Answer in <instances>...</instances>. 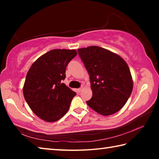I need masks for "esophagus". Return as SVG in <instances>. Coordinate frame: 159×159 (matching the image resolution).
Returning a JSON list of instances; mask_svg holds the SVG:
<instances>
[{
    "label": "esophagus",
    "instance_id": "esophagus-1",
    "mask_svg": "<svg viewBox=\"0 0 159 159\" xmlns=\"http://www.w3.org/2000/svg\"><path fill=\"white\" fill-rule=\"evenodd\" d=\"M81 90H82V88H78V89L76 90V91H77V93H79L80 91H81Z\"/></svg>",
    "mask_w": 159,
    "mask_h": 159
}]
</instances>
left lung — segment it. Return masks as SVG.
<instances>
[{"label":"left lung","instance_id":"8db88e82","mask_svg":"<svg viewBox=\"0 0 159 159\" xmlns=\"http://www.w3.org/2000/svg\"><path fill=\"white\" fill-rule=\"evenodd\" d=\"M89 74L93 97L86 103L102 116L120 111L133 88L129 66L123 59L111 51L98 46L78 49Z\"/></svg>","mask_w":159,"mask_h":159}]
</instances>
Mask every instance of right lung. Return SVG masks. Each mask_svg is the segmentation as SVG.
<instances>
[{"instance_id": "right-lung-1", "label": "right lung", "mask_w": 159, "mask_h": 159, "mask_svg": "<svg viewBox=\"0 0 159 159\" xmlns=\"http://www.w3.org/2000/svg\"><path fill=\"white\" fill-rule=\"evenodd\" d=\"M76 55L75 50H52L38 58L26 74L24 97L31 111L45 121L63 117L76 95L61 83L67 65Z\"/></svg>"}]
</instances>
